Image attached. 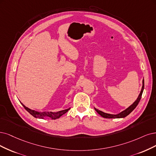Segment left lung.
<instances>
[{"instance_id":"left-lung-1","label":"left lung","mask_w":156,"mask_h":156,"mask_svg":"<svg viewBox=\"0 0 156 156\" xmlns=\"http://www.w3.org/2000/svg\"><path fill=\"white\" fill-rule=\"evenodd\" d=\"M143 90H144V79L143 80V85H142L141 92H140L139 96H138L137 98L136 99V100L133 103H132L130 106H129L128 108H126L125 110L122 111L117 114H111L105 113L104 112H102V111L98 110V109L94 108L95 111L98 113L101 116L105 118H125L126 116H128V115L137 107V105H138V103H139V102L141 98V96L143 94Z\"/></svg>"}]
</instances>
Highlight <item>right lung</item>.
Segmentation results:
<instances>
[{
  "label": "right lung",
  "instance_id": "add662e5",
  "mask_svg": "<svg viewBox=\"0 0 156 156\" xmlns=\"http://www.w3.org/2000/svg\"><path fill=\"white\" fill-rule=\"evenodd\" d=\"M21 104L23 105V107L25 108L26 110L30 114H31L33 116H34V118H39V119H45L46 118H51V119H56L59 118L60 116H62V115H63L65 113H66L69 110V109L71 108H68L67 109H65V110H62V111L56 112H38V111L32 110V109L29 108L28 107H26L22 103H21Z\"/></svg>",
  "mask_w": 156,
  "mask_h": 156
}]
</instances>
